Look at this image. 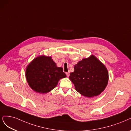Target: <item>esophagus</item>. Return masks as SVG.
Here are the masks:
<instances>
[{"label":"esophagus","mask_w":131,"mask_h":131,"mask_svg":"<svg viewBox=\"0 0 131 131\" xmlns=\"http://www.w3.org/2000/svg\"><path fill=\"white\" fill-rule=\"evenodd\" d=\"M69 74H70L69 72H68V73H66V75H67V76H68H68H69Z\"/></svg>","instance_id":"obj_1"}]
</instances>
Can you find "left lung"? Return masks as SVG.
Returning a JSON list of instances; mask_svg holds the SVG:
<instances>
[{
    "label": "left lung",
    "mask_w": 131,
    "mask_h": 131,
    "mask_svg": "<svg viewBox=\"0 0 131 131\" xmlns=\"http://www.w3.org/2000/svg\"><path fill=\"white\" fill-rule=\"evenodd\" d=\"M69 79L76 91L85 97H94L100 94L108 81V73L104 64L94 55L83 58L74 66Z\"/></svg>",
    "instance_id": "obj_1"
}]
</instances>
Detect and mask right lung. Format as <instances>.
Returning a JSON list of instances; mask_svg holds the SVG:
<instances>
[{"label":"right lung","instance_id":"obj_1","mask_svg":"<svg viewBox=\"0 0 131 131\" xmlns=\"http://www.w3.org/2000/svg\"><path fill=\"white\" fill-rule=\"evenodd\" d=\"M25 76L29 86L36 92L47 93L56 87L61 79L66 77L61 67H57L51 57L38 56L27 66Z\"/></svg>","mask_w":131,"mask_h":131}]
</instances>
